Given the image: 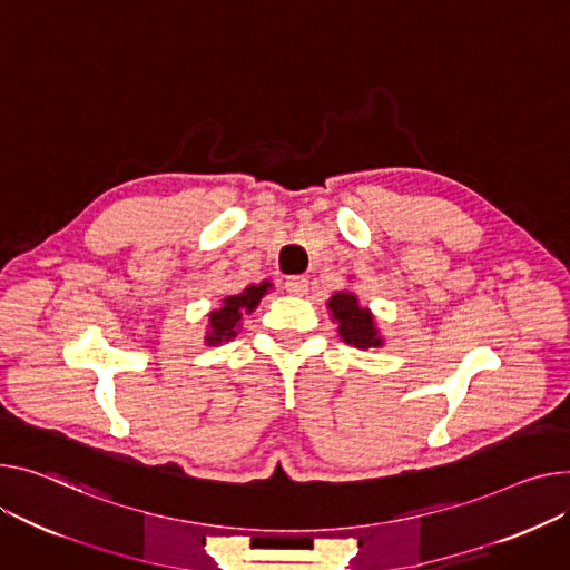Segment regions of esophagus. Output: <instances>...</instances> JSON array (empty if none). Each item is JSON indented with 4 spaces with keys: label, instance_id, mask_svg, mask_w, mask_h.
<instances>
[{
    "label": "esophagus",
    "instance_id": "1",
    "mask_svg": "<svg viewBox=\"0 0 570 570\" xmlns=\"http://www.w3.org/2000/svg\"><path fill=\"white\" fill-rule=\"evenodd\" d=\"M286 291L293 293V295H305L309 291V279L302 277V275H295V277H286Z\"/></svg>",
    "mask_w": 570,
    "mask_h": 570
}]
</instances>
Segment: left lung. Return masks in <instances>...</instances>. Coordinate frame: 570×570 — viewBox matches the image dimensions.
Instances as JSON below:
<instances>
[{"label": "left lung", "instance_id": "8db88e82", "mask_svg": "<svg viewBox=\"0 0 570 570\" xmlns=\"http://www.w3.org/2000/svg\"><path fill=\"white\" fill-rule=\"evenodd\" d=\"M332 318L338 323V334L346 344H355L357 348H375L383 341L377 338L373 316L357 305L353 293H334L327 302Z\"/></svg>", "mask_w": 570, "mask_h": 570}]
</instances>
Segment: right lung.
I'll list each match as a JSON object with an SVG mask.
<instances>
[{"label": "right lung", "instance_id": "right-lung-1", "mask_svg": "<svg viewBox=\"0 0 570 570\" xmlns=\"http://www.w3.org/2000/svg\"><path fill=\"white\" fill-rule=\"evenodd\" d=\"M271 288V282H263L258 286H247L238 295H229L224 299V305L210 314V332L206 341L210 346L219 344V341H229L236 336V330L240 327V318L247 312H254L265 291Z\"/></svg>", "mask_w": 570, "mask_h": 570}]
</instances>
